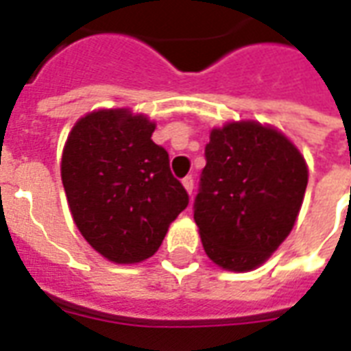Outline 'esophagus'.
Listing matches in <instances>:
<instances>
[{
  "instance_id": "esophagus-1",
  "label": "esophagus",
  "mask_w": 351,
  "mask_h": 351,
  "mask_svg": "<svg viewBox=\"0 0 351 351\" xmlns=\"http://www.w3.org/2000/svg\"><path fill=\"white\" fill-rule=\"evenodd\" d=\"M182 186L184 190L191 195V191H193V176H186V178H182Z\"/></svg>"
}]
</instances>
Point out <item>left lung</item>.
<instances>
[{"mask_svg":"<svg viewBox=\"0 0 351 351\" xmlns=\"http://www.w3.org/2000/svg\"><path fill=\"white\" fill-rule=\"evenodd\" d=\"M193 220L214 263L258 269L291 233L308 167L299 148L272 125L228 122L210 131Z\"/></svg>","mask_w":351,"mask_h":351,"instance_id":"8db88e82","label":"left lung"}]
</instances>
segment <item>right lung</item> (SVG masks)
Returning a JSON list of instances; mask_svg holds the SVG:
<instances>
[{
  "label": "right lung",
  "mask_w": 351,
  "mask_h": 351,
  "mask_svg": "<svg viewBox=\"0 0 351 351\" xmlns=\"http://www.w3.org/2000/svg\"><path fill=\"white\" fill-rule=\"evenodd\" d=\"M154 130L148 116L130 108H99L77 120L65 141L62 182L73 220L112 263L152 258L188 206Z\"/></svg>",
  "instance_id": "right-lung-1"
}]
</instances>
